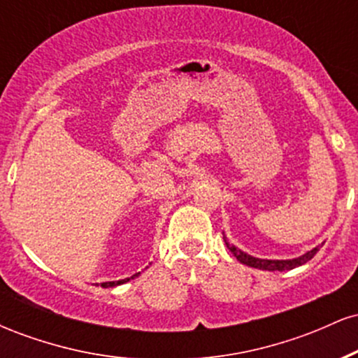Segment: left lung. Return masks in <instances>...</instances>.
Returning a JSON list of instances; mask_svg holds the SVG:
<instances>
[{
    "label": "left lung",
    "instance_id": "8db88e82",
    "mask_svg": "<svg viewBox=\"0 0 358 358\" xmlns=\"http://www.w3.org/2000/svg\"><path fill=\"white\" fill-rule=\"evenodd\" d=\"M224 241H225V245H227V249L231 250L237 261L242 262V264L249 266V268H256L262 271H289V269L298 268V266L306 264L310 259H313L315 254L318 252L320 248L324 244V242H322V244L316 245V248H313L311 250H308V252L303 254V256L294 257V259H259V257L250 256V254L244 252V250H241L239 248H236V245L231 244V242L227 241V237H225V234H224Z\"/></svg>",
    "mask_w": 358,
    "mask_h": 358
}]
</instances>
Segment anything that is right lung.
Wrapping results in <instances>:
<instances>
[{
	"label": "right lung",
	"mask_w": 358,
	"mask_h": 358,
	"mask_svg": "<svg viewBox=\"0 0 358 358\" xmlns=\"http://www.w3.org/2000/svg\"><path fill=\"white\" fill-rule=\"evenodd\" d=\"M138 276H139V273L133 274V276H131V278H126V279H119V281H108V282H101V286H102V287H114V286H119V285H124V282L131 281V279H134V278H138Z\"/></svg>",
	"instance_id": "right-lung-1"
}]
</instances>
